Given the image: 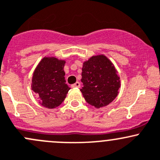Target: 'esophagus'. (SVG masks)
Masks as SVG:
<instances>
[{
    "mask_svg": "<svg viewBox=\"0 0 160 160\" xmlns=\"http://www.w3.org/2000/svg\"><path fill=\"white\" fill-rule=\"evenodd\" d=\"M80 86H81V84L79 82H75V84H73V85H72V88H80Z\"/></svg>",
    "mask_w": 160,
    "mask_h": 160,
    "instance_id": "obj_1",
    "label": "esophagus"
}]
</instances>
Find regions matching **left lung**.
<instances>
[{"label":"left lung","instance_id":"left-lung-1","mask_svg":"<svg viewBox=\"0 0 160 160\" xmlns=\"http://www.w3.org/2000/svg\"><path fill=\"white\" fill-rule=\"evenodd\" d=\"M81 88L85 101L96 108L110 104L118 95L121 81L113 63L106 56L96 55L83 63Z\"/></svg>","mask_w":160,"mask_h":160}]
</instances>
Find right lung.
<instances>
[{
  "mask_svg": "<svg viewBox=\"0 0 160 160\" xmlns=\"http://www.w3.org/2000/svg\"><path fill=\"white\" fill-rule=\"evenodd\" d=\"M64 64V60L45 57L33 72L32 90L37 94L39 103L48 109L61 105L70 89L65 83Z\"/></svg>",
  "mask_w": 160,
  "mask_h": 160,
  "instance_id": "right-lung-1",
  "label": "right lung"
}]
</instances>
